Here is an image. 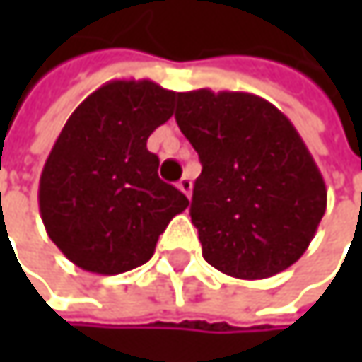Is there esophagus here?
I'll return each instance as SVG.
<instances>
[{
    "label": "esophagus",
    "mask_w": 362,
    "mask_h": 362,
    "mask_svg": "<svg viewBox=\"0 0 362 362\" xmlns=\"http://www.w3.org/2000/svg\"><path fill=\"white\" fill-rule=\"evenodd\" d=\"M178 188H180L186 197H190V192H192V182H190V178H182V180L178 182Z\"/></svg>",
    "instance_id": "obj_1"
}]
</instances>
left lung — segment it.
<instances>
[{"label":"left lung","instance_id":"obj_1","mask_svg":"<svg viewBox=\"0 0 362 362\" xmlns=\"http://www.w3.org/2000/svg\"><path fill=\"white\" fill-rule=\"evenodd\" d=\"M176 121L201 159L190 220L203 257L235 279L296 264L327 207L325 180L293 123L247 92L178 94Z\"/></svg>","mask_w":362,"mask_h":362}]
</instances>
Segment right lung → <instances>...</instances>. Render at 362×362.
<instances>
[{"label": "right lung", "instance_id": "right-lung-1", "mask_svg": "<svg viewBox=\"0 0 362 362\" xmlns=\"http://www.w3.org/2000/svg\"><path fill=\"white\" fill-rule=\"evenodd\" d=\"M176 96L151 79H112L66 119L39 178V211L47 237L75 266L96 274L142 266L188 207L157 176L159 157L146 148Z\"/></svg>", "mask_w": 362, "mask_h": 362}]
</instances>
